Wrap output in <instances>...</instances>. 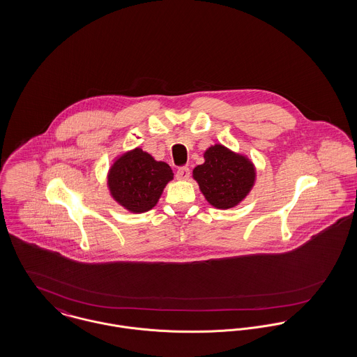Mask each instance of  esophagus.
<instances>
[{"instance_id":"34e87169","label":"esophagus","mask_w":357,"mask_h":357,"mask_svg":"<svg viewBox=\"0 0 357 357\" xmlns=\"http://www.w3.org/2000/svg\"><path fill=\"white\" fill-rule=\"evenodd\" d=\"M189 176H190V168H188V167H181L176 171V179H179V181H188Z\"/></svg>"}]
</instances>
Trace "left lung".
I'll return each instance as SVG.
<instances>
[{
    "label": "left lung",
    "mask_w": 357,
    "mask_h": 357,
    "mask_svg": "<svg viewBox=\"0 0 357 357\" xmlns=\"http://www.w3.org/2000/svg\"><path fill=\"white\" fill-rule=\"evenodd\" d=\"M204 159V165L192 169V178L205 199L218 209L238 206L255 183L254 163L221 144L209 146Z\"/></svg>",
    "instance_id": "left-lung-1"
}]
</instances>
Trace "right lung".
I'll return each mask as SVG.
<instances>
[{
    "mask_svg": "<svg viewBox=\"0 0 357 357\" xmlns=\"http://www.w3.org/2000/svg\"><path fill=\"white\" fill-rule=\"evenodd\" d=\"M174 179L171 167L136 148L119 155L107 174L111 197L126 211L144 213L159 201L167 183Z\"/></svg>",
    "mask_w": 357,
    "mask_h": 357,
    "instance_id": "obj_1",
    "label": "right lung"
}]
</instances>
